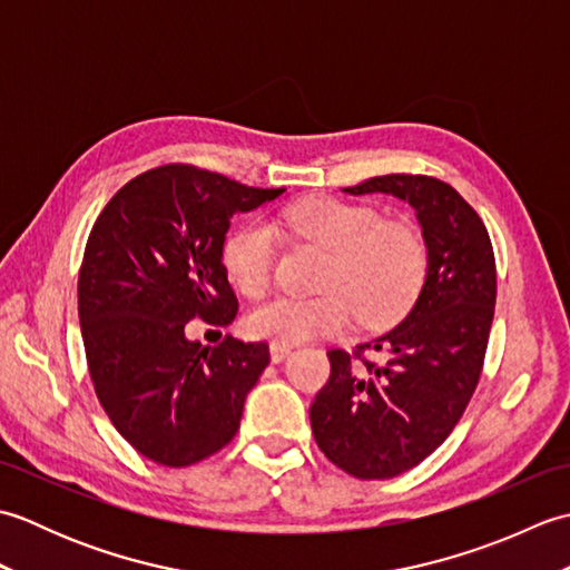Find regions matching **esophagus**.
Returning a JSON list of instances; mask_svg holds the SVG:
<instances>
[{
  "instance_id": "esophagus-1",
  "label": "esophagus",
  "mask_w": 570,
  "mask_h": 570,
  "mask_svg": "<svg viewBox=\"0 0 570 570\" xmlns=\"http://www.w3.org/2000/svg\"><path fill=\"white\" fill-rule=\"evenodd\" d=\"M288 353H292V345H286V343H272V345H269L272 362H282Z\"/></svg>"
}]
</instances>
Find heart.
I'll use <instances>...</instances> for the list:
<instances>
[{"label":"heart","mask_w":570,"mask_h":570,"mask_svg":"<svg viewBox=\"0 0 570 570\" xmlns=\"http://www.w3.org/2000/svg\"><path fill=\"white\" fill-rule=\"evenodd\" d=\"M288 229L331 249L318 296L282 294L257 306L247 328L274 343H301L313 335H341L355 313L367 328L396 321L414 304L429 272V242L406 217H384L377 205L313 196L278 213ZM227 274L242 294L262 296L276 266V233L269 223L235 227L223 247Z\"/></svg>","instance_id":"b5f03b06"}]
</instances>
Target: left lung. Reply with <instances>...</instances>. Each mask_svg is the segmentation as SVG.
Returning <instances> with one entry per match:
<instances>
[{"instance_id":"left-lung-1","label":"left lung","mask_w":570,"mask_h":570,"mask_svg":"<svg viewBox=\"0 0 570 570\" xmlns=\"http://www.w3.org/2000/svg\"><path fill=\"white\" fill-rule=\"evenodd\" d=\"M345 193L406 200L429 242L414 308L353 353L331 347V377L311 404V429L325 458L353 478L386 480L429 458L463 416L485 365L498 269L485 223L443 180L390 174ZM367 348L387 355L382 366L364 357Z\"/></svg>"}]
</instances>
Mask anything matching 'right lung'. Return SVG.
I'll use <instances>...</instances> for the list:
<instances>
[{
    "label": "right lung",
    "mask_w": 570,
    "mask_h": 570,
    "mask_svg": "<svg viewBox=\"0 0 570 570\" xmlns=\"http://www.w3.org/2000/svg\"><path fill=\"white\" fill-rule=\"evenodd\" d=\"M282 193L166 164L119 188L90 229L78 274L90 380L112 426L154 463L186 468L235 439L269 345L225 337L203 347L186 331L193 318L235 321L229 217Z\"/></svg>",
    "instance_id": "right-lung-1"
}]
</instances>
